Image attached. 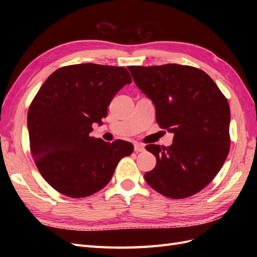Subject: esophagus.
Instances as JSON below:
<instances>
[{"label":"esophagus","instance_id":"34e87169","mask_svg":"<svg viewBox=\"0 0 257 257\" xmlns=\"http://www.w3.org/2000/svg\"><path fill=\"white\" fill-rule=\"evenodd\" d=\"M134 150L136 152H144L145 151V147L142 144H135L134 145Z\"/></svg>","mask_w":257,"mask_h":257}]
</instances>
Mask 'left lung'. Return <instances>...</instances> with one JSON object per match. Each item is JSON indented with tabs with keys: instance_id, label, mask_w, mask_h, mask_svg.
<instances>
[{
	"instance_id": "obj_1",
	"label": "left lung",
	"mask_w": 257,
	"mask_h": 257,
	"mask_svg": "<svg viewBox=\"0 0 257 257\" xmlns=\"http://www.w3.org/2000/svg\"><path fill=\"white\" fill-rule=\"evenodd\" d=\"M127 68L137 87L153 102L160 127L174 133L168 147H146L157 158V166L145 174L147 183L169 198L194 195L213 180L227 158L230 110L226 97L196 67Z\"/></svg>"
}]
</instances>
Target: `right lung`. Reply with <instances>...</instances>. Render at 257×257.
<instances>
[{"instance_id": "right-lung-1", "label": "right lung", "mask_w": 257, "mask_h": 257, "mask_svg": "<svg viewBox=\"0 0 257 257\" xmlns=\"http://www.w3.org/2000/svg\"><path fill=\"white\" fill-rule=\"evenodd\" d=\"M132 78L126 68L93 63L63 66L38 90L28 112L30 149L37 169L65 196L92 195L109 183L134 147L90 136L111 99Z\"/></svg>"}]
</instances>
